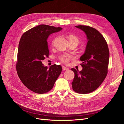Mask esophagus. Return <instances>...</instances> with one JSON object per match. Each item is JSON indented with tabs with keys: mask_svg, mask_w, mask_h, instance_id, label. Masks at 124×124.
<instances>
[{
	"mask_svg": "<svg viewBox=\"0 0 124 124\" xmlns=\"http://www.w3.org/2000/svg\"><path fill=\"white\" fill-rule=\"evenodd\" d=\"M62 70H69V68H67V67H65V66H62Z\"/></svg>",
	"mask_w": 124,
	"mask_h": 124,
	"instance_id": "obj_1",
	"label": "esophagus"
}]
</instances>
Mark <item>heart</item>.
Listing matches in <instances>:
<instances>
[{"label":"heart","instance_id":"1","mask_svg":"<svg viewBox=\"0 0 124 124\" xmlns=\"http://www.w3.org/2000/svg\"><path fill=\"white\" fill-rule=\"evenodd\" d=\"M69 41H77V42L78 43L79 40H78L77 37H76V36H70L69 37ZM73 58V56L69 55V54H62L61 56H59L58 57V59L59 61L65 63V64L68 63L70 60L72 59Z\"/></svg>","mask_w":124,"mask_h":124}]
</instances>
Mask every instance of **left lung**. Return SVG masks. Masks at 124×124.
<instances>
[{
    "label": "left lung",
    "instance_id": "1",
    "mask_svg": "<svg viewBox=\"0 0 124 124\" xmlns=\"http://www.w3.org/2000/svg\"><path fill=\"white\" fill-rule=\"evenodd\" d=\"M76 27L85 33L88 42L85 53L80 58L83 69L80 71L71 69L74 73L72 86L75 92L86 94L98 88L106 78L109 50L107 41L97 29L84 25Z\"/></svg>",
    "mask_w": 124,
    "mask_h": 124
}]
</instances>
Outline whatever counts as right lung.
<instances>
[{
  "label": "right lung",
  "instance_id": "1",
  "mask_svg": "<svg viewBox=\"0 0 124 124\" xmlns=\"http://www.w3.org/2000/svg\"><path fill=\"white\" fill-rule=\"evenodd\" d=\"M62 29L61 27L39 25L21 37L16 69L22 83L33 92L42 94L51 91L62 72L61 65L54 64L47 68L42 62L50 54L48 37Z\"/></svg>",
  "mask_w": 124,
  "mask_h": 124
}]
</instances>
